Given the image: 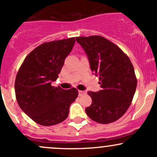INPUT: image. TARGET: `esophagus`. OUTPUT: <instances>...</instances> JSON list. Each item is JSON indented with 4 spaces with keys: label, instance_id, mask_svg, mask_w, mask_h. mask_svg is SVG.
<instances>
[{
    "label": "esophagus",
    "instance_id": "1",
    "mask_svg": "<svg viewBox=\"0 0 157 157\" xmlns=\"http://www.w3.org/2000/svg\"><path fill=\"white\" fill-rule=\"evenodd\" d=\"M86 94V91L79 90V96H82Z\"/></svg>",
    "mask_w": 157,
    "mask_h": 157
}]
</instances>
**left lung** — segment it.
<instances>
[{"label":"left lung","mask_w":157,"mask_h":157,"mask_svg":"<svg viewBox=\"0 0 157 157\" xmlns=\"http://www.w3.org/2000/svg\"><path fill=\"white\" fill-rule=\"evenodd\" d=\"M89 59L90 68L99 77L101 89L88 92L92 104L86 108L88 116L100 124L114 122L130 106L137 86L134 68L118 46L100 36L77 37Z\"/></svg>","instance_id":"left-lung-1"}]
</instances>
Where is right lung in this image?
Instances as JSON below:
<instances>
[{
  "label": "right lung",
  "instance_id": "add662e5",
  "mask_svg": "<svg viewBox=\"0 0 157 157\" xmlns=\"http://www.w3.org/2000/svg\"><path fill=\"white\" fill-rule=\"evenodd\" d=\"M75 43V38H69L42 44L27 55L18 70L15 82L17 101L22 111L39 124L52 126L63 122L78 96L75 88L65 90L52 86Z\"/></svg>",
  "mask_w": 157,
  "mask_h": 157
}]
</instances>
